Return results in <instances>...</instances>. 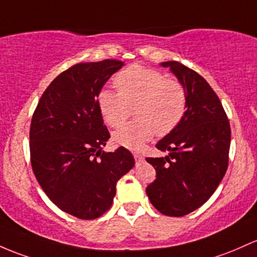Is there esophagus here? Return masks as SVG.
Segmentation results:
<instances>
[{
  "label": "esophagus",
  "instance_id": "obj_1",
  "mask_svg": "<svg viewBox=\"0 0 257 257\" xmlns=\"http://www.w3.org/2000/svg\"><path fill=\"white\" fill-rule=\"evenodd\" d=\"M134 159L137 162H140V161H143V156L140 154H138V152H134Z\"/></svg>",
  "mask_w": 257,
  "mask_h": 257
}]
</instances>
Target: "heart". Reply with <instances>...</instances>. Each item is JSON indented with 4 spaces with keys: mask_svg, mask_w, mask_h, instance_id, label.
Returning <instances> with one entry per match:
<instances>
[{
    "mask_svg": "<svg viewBox=\"0 0 257 257\" xmlns=\"http://www.w3.org/2000/svg\"><path fill=\"white\" fill-rule=\"evenodd\" d=\"M113 85L117 92L101 90L96 105L103 122L112 128L126 119L134 105L137 118L113 134L114 143L124 148L139 150L156 134L172 133L187 113L184 86L157 69L133 64L115 75Z\"/></svg>",
    "mask_w": 257,
    "mask_h": 257,
    "instance_id": "heart-1",
    "label": "heart"
}]
</instances>
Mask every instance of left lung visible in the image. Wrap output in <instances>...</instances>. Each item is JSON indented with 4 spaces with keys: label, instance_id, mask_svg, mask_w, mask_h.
I'll return each instance as SVG.
<instances>
[{
    "label": "left lung",
    "instance_id": "1",
    "mask_svg": "<svg viewBox=\"0 0 257 257\" xmlns=\"http://www.w3.org/2000/svg\"><path fill=\"white\" fill-rule=\"evenodd\" d=\"M178 78L188 97L182 123L156 144L166 157H146L156 179L146 194L162 215L185 216L205 204L224 177L229 160L230 125L212 87L195 70L162 62Z\"/></svg>",
    "mask_w": 257,
    "mask_h": 257
}]
</instances>
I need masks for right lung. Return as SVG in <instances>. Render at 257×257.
<instances>
[{
	"label": "right lung",
	"mask_w": 257,
	"mask_h": 257,
	"mask_svg": "<svg viewBox=\"0 0 257 257\" xmlns=\"http://www.w3.org/2000/svg\"><path fill=\"white\" fill-rule=\"evenodd\" d=\"M122 66L117 60L74 64L47 86L32 118L34 174L56 206L80 219L98 218L109 210L115 184L135 163L123 146L102 151L109 132L96 97Z\"/></svg>",
	"instance_id": "right-lung-1"
}]
</instances>
